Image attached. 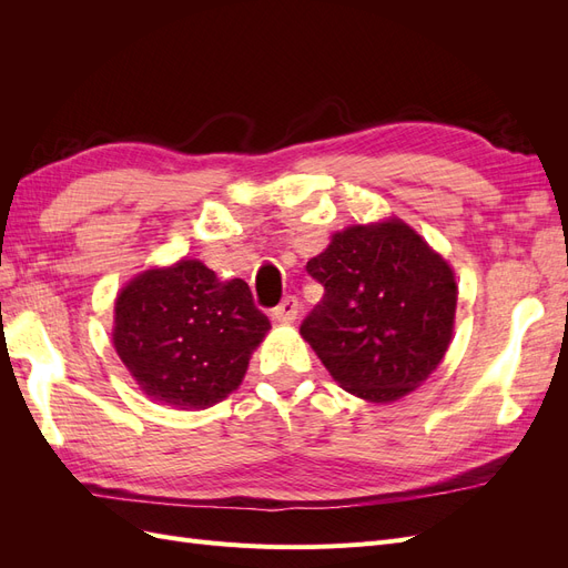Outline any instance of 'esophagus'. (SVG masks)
<instances>
[{"label": "esophagus", "instance_id": "esophagus-1", "mask_svg": "<svg viewBox=\"0 0 568 568\" xmlns=\"http://www.w3.org/2000/svg\"><path fill=\"white\" fill-rule=\"evenodd\" d=\"M298 317V301L294 296L284 298L277 307L272 311V320L280 322V324H294Z\"/></svg>", "mask_w": 568, "mask_h": 568}]
</instances>
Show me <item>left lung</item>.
<instances>
[{"instance_id":"1","label":"left lung","mask_w":568,"mask_h":568,"mask_svg":"<svg viewBox=\"0 0 568 568\" xmlns=\"http://www.w3.org/2000/svg\"><path fill=\"white\" fill-rule=\"evenodd\" d=\"M307 272L324 298L301 336L332 379L386 405L419 388L450 348L457 280L450 263L400 217L334 232Z\"/></svg>"}]
</instances>
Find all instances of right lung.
Masks as SVG:
<instances>
[{
    "instance_id": "1",
    "label": "right lung",
    "mask_w": 568,
    "mask_h": 568,
    "mask_svg": "<svg viewBox=\"0 0 568 568\" xmlns=\"http://www.w3.org/2000/svg\"><path fill=\"white\" fill-rule=\"evenodd\" d=\"M270 329L244 280L222 282L196 257H180L118 291L111 338L149 400L205 409L242 386Z\"/></svg>"
}]
</instances>
